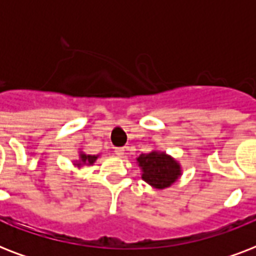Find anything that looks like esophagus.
Returning <instances> with one entry per match:
<instances>
[{"label": "esophagus", "instance_id": "34e87169", "mask_svg": "<svg viewBox=\"0 0 256 256\" xmlns=\"http://www.w3.org/2000/svg\"><path fill=\"white\" fill-rule=\"evenodd\" d=\"M114 152H116V156H122L124 154V150L122 148H114Z\"/></svg>", "mask_w": 256, "mask_h": 256}]
</instances>
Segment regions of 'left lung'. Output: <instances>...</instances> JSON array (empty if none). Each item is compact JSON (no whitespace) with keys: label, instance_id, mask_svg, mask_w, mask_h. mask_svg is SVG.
<instances>
[{"label":"left lung","instance_id":"obj_1","mask_svg":"<svg viewBox=\"0 0 256 256\" xmlns=\"http://www.w3.org/2000/svg\"><path fill=\"white\" fill-rule=\"evenodd\" d=\"M136 160L142 168L144 180L156 188L168 187L180 174L179 164L164 152H152L140 154Z\"/></svg>","mask_w":256,"mask_h":256}]
</instances>
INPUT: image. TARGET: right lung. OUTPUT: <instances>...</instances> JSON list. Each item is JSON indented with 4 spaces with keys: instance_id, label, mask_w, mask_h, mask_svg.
<instances>
[{
    "instance_id": "add662e5",
    "label": "right lung",
    "mask_w": 256,
    "mask_h": 256,
    "mask_svg": "<svg viewBox=\"0 0 256 256\" xmlns=\"http://www.w3.org/2000/svg\"><path fill=\"white\" fill-rule=\"evenodd\" d=\"M81 158H82V162H84V164H94V160H96V156H85V154H84V156H81Z\"/></svg>"
}]
</instances>
